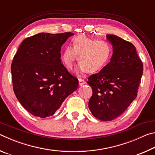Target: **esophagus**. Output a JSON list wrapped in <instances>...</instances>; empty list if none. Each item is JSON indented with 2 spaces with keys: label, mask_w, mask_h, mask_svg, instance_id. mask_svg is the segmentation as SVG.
Here are the masks:
<instances>
[{
  "label": "esophagus",
  "mask_w": 155,
  "mask_h": 155,
  "mask_svg": "<svg viewBox=\"0 0 155 155\" xmlns=\"http://www.w3.org/2000/svg\"><path fill=\"white\" fill-rule=\"evenodd\" d=\"M85 83H86V81L85 80L81 79V78H79V79H78V85H79V86H83V85H85Z\"/></svg>",
  "instance_id": "obj_1"
}]
</instances>
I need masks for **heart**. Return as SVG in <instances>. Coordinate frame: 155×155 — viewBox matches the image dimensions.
I'll use <instances>...</instances> for the list:
<instances>
[{"instance_id":"heart-1","label":"heart","mask_w":155,"mask_h":155,"mask_svg":"<svg viewBox=\"0 0 155 155\" xmlns=\"http://www.w3.org/2000/svg\"><path fill=\"white\" fill-rule=\"evenodd\" d=\"M71 45L72 48L68 46L64 49L61 59L68 70L72 69L75 60L78 59L79 65L76 69L77 74L98 72L111 58L113 48L107 41L79 35L72 39Z\"/></svg>"}]
</instances>
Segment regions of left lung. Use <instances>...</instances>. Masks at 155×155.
Wrapping results in <instances>:
<instances>
[{
	"label": "left lung",
	"mask_w": 155,
	"mask_h": 155,
	"mask_svg": "<svg viewBox=\"0 0 155 155\" xmlns=\"http://www.w3.org/2000/svg\"><path fill=\"white\" fill-rule=\"evenodd\" d=\"M107 38L113 45L110 62L87 81L93 91L89 109L102 121H111L127 109L137 96L143 74V64L134 45L115 35Z\"/></svg>",
	"instance_id": "1"
}]
</instances>
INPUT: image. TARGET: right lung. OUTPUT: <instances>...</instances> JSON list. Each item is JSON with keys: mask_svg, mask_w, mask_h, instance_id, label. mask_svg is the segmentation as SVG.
<instances>
[{"mask_svg": "<svg viewBox=\"0 0 155 155\" xmlns=\"http://www.w3.org/2000/svg\"><path fill=\"white\" fill-rule=\"evenodd\" d=\"M74 33H40L25 39L12 64L15 96L25 109L41 118L53 115L78 81L61 64V48Z\"/></svg>", "mask_w": 155, "mask_h": 155, "instance_id": "1", "label": "right lung"}]
</instances>
